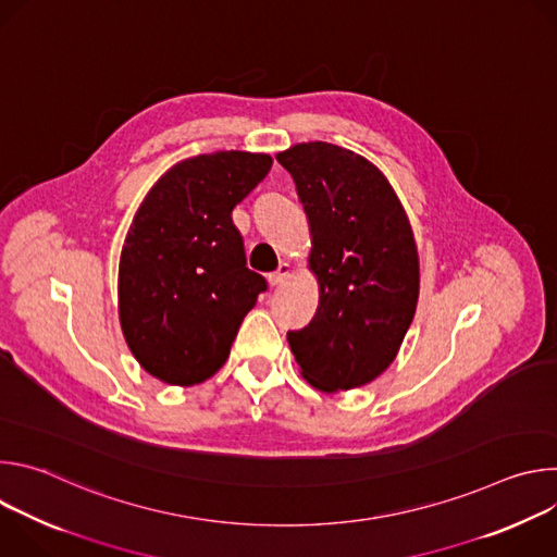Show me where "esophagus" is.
I'll return each mask as SVG.
<instances>
[{"mask_svg": "<svg viewBox=\"0 0 557 557\" xmlns=\"http://www.w3.org/2000/svg\"><path fill=\"white\" fill-rule=\"evenodd\" d=\"M288 275H290V267H288L286 262H282L280 269L269 275V284H271V286H280V284H284V280H286Z\"/></svg>", "mask_w": 557, "mask_h": 557, "instance_id": "obj_1", "label": "esophagus"}]
</instances>
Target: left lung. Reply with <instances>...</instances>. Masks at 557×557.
<instances>
[{
    "mask_svg": "<svg viewBox=\"0 0 557 557\" xmlns=\"http://www.w3.org/2000/svg\"><path fill=\"white\" fill-rule=\"evenodd\" d=\"M310 226L308 269L320 306L288 333L301 376L322 392L374 381L399 352L419 301V251L408 213L383 172L333 143L277 153Z\"/></svg>",
    "mask_w": 557,
    "mask_h": 557,
    "instance_id": "8db88e82",
    "label": "left lung"
}]
</instances>
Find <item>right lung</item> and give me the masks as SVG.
I'll return each instance as SVG.
<instances>
[{
  "instance_id": "right-lung-1",
  "label": "right lung",
  "mask_w": 557,
  "mask_h": 557,
  "mask_svg": "<svg viewBox=\"0 0 557 557\" xmlns=\"http://www.w3.org/2000/svg\"><path fill=\"white\" fill-rule=\"evenodd\" d=\"M273 165L269 153L215 151L176 163L143 198L119 262V320L145 372L194 385L226 361L267 290L247 269L231 211Z\"/></svg>"
}]
</instances>
